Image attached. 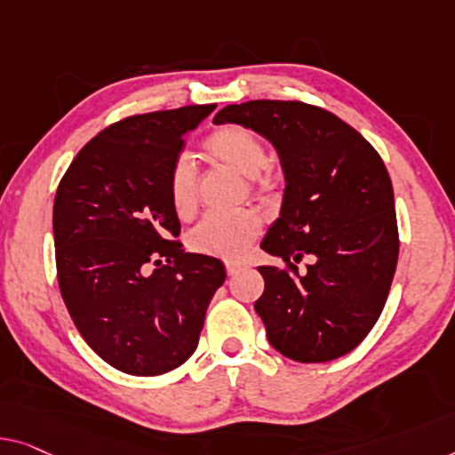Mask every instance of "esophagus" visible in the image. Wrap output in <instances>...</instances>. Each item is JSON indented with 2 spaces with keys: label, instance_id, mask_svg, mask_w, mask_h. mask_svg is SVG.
<instances>
[{
  "label": "esophagus",
  "instance_id": "esophagus-1",
  "mask_svg": "<svg viewBox=\"0 0 455 455\" xmlns=\"http://www.w3.org/2000/svg\"><path fill=\"white\" fill-rule=\"evenodd\" d=\"M245 267H247L245 263H241V261H228L227 263V274L228 275H236V274H239V271H243Z\"/></svg>",
  "mask_w": 455,
  "mask_h": 455
}]
</instances>
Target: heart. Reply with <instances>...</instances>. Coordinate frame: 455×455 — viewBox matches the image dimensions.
<instances>
[{
	"mask_svg": "<svg viewBox=\"0 0 455 455\" xmlns=\"http://www.w3.org/2000/svg\"><path fill=\"white\" fill-rule=\"evenodd\" d=\"M206 155L214 165L249 180L255 194H267L274 181L263 172L267 167V148L263 140L243 126H222L206 139ZM169 200L173 212L188 220L198 206V173L194 163L181 157L169 173ZM259 235V220L251 212L208 216L189 235V247L196 253L239 259Z\"/></svg>",
	"mask_w": 455,
	"mask_h": 455,
	"instance_id": "b5f03b06",
	"label": "heart"
}]
</instances>
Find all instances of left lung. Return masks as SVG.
I'll return each instance as SVG.
<instances>
[{"mask_svg": "<svg viewBox=\"0 0 455 455\" xmlns=\"http://www.w3.org/2000/svg\"><path fill=\"white\" fill-rule=\"evenodd\" d=\"M214 122L266 137L286 178L280 219L261 241L283 267H257L266 290L255 313L271 347L302 363L349 354L382 313L398 261L382 157L347 122L304 101L230 104Z\"/></svg>", "mask_w": 455, "mask_h": 455, "instance_id": "1", "label": "left lung"}]
</instances>
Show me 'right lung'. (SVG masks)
Returning <instances> with one entry per match:
<instances>
[{"instance_id":"right-lung-1","label":"right lung","mask_w":455,"mask_h":455,"mask_svg":"<svg viewBox=\"0 0 455 455\" xmlns=\"http://www.w3.org/2000/svg\"><path fill=\"white\" fill-rule=\"evenodd\" d=\"M214 108L114 122L81 148L57 188L60 296L85 343L124 374L159 376L188 362L225 283L219 259L173 241L181 227L169 200L186 137Z\"/></svg>"}]
</instances>
